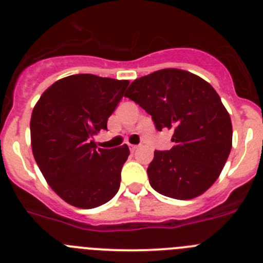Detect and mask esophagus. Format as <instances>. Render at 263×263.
Listing matches in <instances>:
<instances>
[{
	"instance_id": "1",
	"label": "esophagus",
	"mask_w": 263,
	"mask_h": 263,
	"mask_svg": "<svg viewBox=\"0 0 263 263\" xmlns=\"http://www.w3.org/2000/svg\"><path fill=\"white\" fill-rule=\"evenodd\" d=\"M129 148H130V152H136L137 148H138V146H137V145H132V143H130Z\"/></svg>"
}]
</instances>
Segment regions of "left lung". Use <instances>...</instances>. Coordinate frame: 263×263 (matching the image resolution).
<instances>
[{"label": "left lung", "instance_id": "1", "mask_svg": "<svg viewBox=\"0 0 263 263\" xmlns=\"http://www.w3.org/2000/svg\"><path fill=\"white\" fill-rule=\"evenodd\" d=\"M125 96L152 116L157 130H173L174 146L154 152L148 182L160 195L190 200L220 176L232 148V121L212 85L200 76L164 68L136 79Z\"/></svg>", "mask_w": 263, "mask_h": 263}]
</instances>
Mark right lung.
Here are the masks:
<instances>
[{
  "mask_svg": "<svg viewBox=\"0 0 263 263\" xmlns=\"http://www.w3.org/2000/svg\"><path fill=\"white\" fill-rule=\"evenodd\" d=\"M127 85L129 80L71 75L48 87L32 109L36 164L52 191L76 208H96L118 192L129 147L96 150L90 138L106 130Z\"/></svg>",
  "mask_w": 263,
  "mask_h": 263,
  "instance_id": "1",
  "label": "right lung"
}]
</instances>
